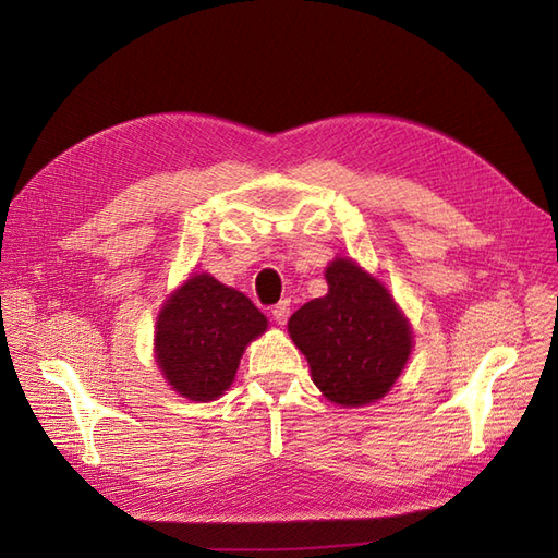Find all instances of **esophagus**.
Here are the masks:
<instances>
[{"label":"esophagus","instance_id":"34e87169","mask_svg":"<svg viewBox=\"0 0 558 558\" xmlns=\"http://www.w3.org/2000/svg\"><path fill=\"white\" fill-rule=\"evenodd\" d=\"M289 316H291V300H281V302H277V305L272 307V318L277 320L279 326H283L286 320H289Z\"/></svg>","mask_w":558,"mask_h":558}]
</instances>
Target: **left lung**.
<instances>
[{
    "mask_svg": "<svg viewBox=\"0 0 558 558\" xmlns=\"http://www.w3.org/2000/svg\"><path fill=\"white\" fill-rule=\"evenodd\" d=\"M326 279L328 295L302 305L289 332L324 396L361 408L393 386L410 359L412 332L388 291L356 263L337 258Z\"/></svg>",
    "mask_w": 558,
    "mask_h": 558,
    "instance_id": "obj_1",
    "label": "left lung"
}]
</instances>
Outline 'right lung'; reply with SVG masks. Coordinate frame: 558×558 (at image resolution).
Here are the masks:
<instances>
[{
  "label": "right lung",
  "instance_id": "add662e5",
  "mask_svg": "<svg viewBox=\"0 0 558 558\" xmlns=\"http://www.w3.org/2000/svg\"><path fill=\"white\" fill-rule=\"evenodd\" d=\"M267 328L253 302L209 275L185 281L158 316L156 356L165 379L197 402L223 396L246 344Z\"/></svg>",
  "mask_w": 558,
  "mask_h": 558
}]
</instances>
